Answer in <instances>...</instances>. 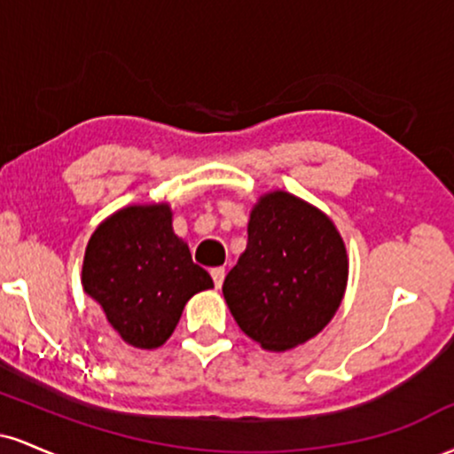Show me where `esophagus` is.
<instances>
[{"label": "esophagus", "instance_id": "34e87169", "mask_svg": "<svg viewBox=\"0 0 454 454\" xmlns=\"http://www.w3.org/2000/svg\"><path fill=\"white\" fill-rule=\"evenodd\" d=\"M211 278H213V284H215V288H222L223 278H226V269H223V267L211 269Z\"/></svg>", "mask_w": 454, "mask_h": 454}]
</instances>
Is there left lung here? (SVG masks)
Segmentation results:
<instances>
[{
	"mask_svg": "<svg viewBox=\"0 0 454 454\" xmlns=\"http://www.w3.org/2000/svg\"><path fill=\"white\" fill-rule=\"evenodd\" d=\"M346 284V245L331 217L278 190L254 205L247 247L222 290L245 335L264 350L284 352L331 322Z\"/></svg>",
	"mask_w": 454,
	"mask_h": 454,
	"instance_id": "obj_1",
	"label": "left lung"
}]
</instances>
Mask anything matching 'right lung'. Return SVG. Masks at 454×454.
Returning a JSON list of instances; mask_svg holds the SVG:
<instances>
[{
    "mask_svg": "<svg viewBox=\"0 0 454 454\" xmlns=\"http://www.w3.org/2000/svg\"><path fill=\"white\" fill-rule=\"evenodd\" d=\"M81 279L119 337L140 350L166 343L187 301L213 288L211 275L175 234L166 202L106 217L87 243Z\"/></svg>",
    "mask_w": 454,
    "mask_h": 454,
    "instance_id": "add662e5",
    "label": "right lung"
}]
</instances>
